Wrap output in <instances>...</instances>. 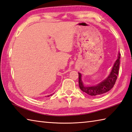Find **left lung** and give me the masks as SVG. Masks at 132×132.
Instances as JSON below:
<instances>
[{
  "label": "left lung",
  "mask_w": 132,
  "mask_h": 132,
  "mask_svg": "<svg viewBox=\"0 0 132 132\" xmlns=\"http://www.w3.org/2000/svg\"><path fill=\"white\" fill-rule=\"evenodd\" d=\"M120 53H118V58L114 63L108 76L103 81L95 86H85L81 80V74L79 73V86L80 89L84 93L91 96H99L105 94L113 87L116 83L118 75L119 67L120 63Z\"/></svg>",
  "instance_id": "1"
}]
</instances>
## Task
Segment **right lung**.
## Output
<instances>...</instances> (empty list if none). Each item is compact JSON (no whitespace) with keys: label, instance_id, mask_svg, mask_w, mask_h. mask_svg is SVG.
<instances>
[{"label":"right lung","instance_id":"add662e5","mask_svg":"<svg viewBox=\"0 0 132 132\" xmlns=\"http://www.w3.org/2000/svg\"><path fill=\"white\" fill-rule=\"evenodd\" d=\"M52 95V94H51V95H47V96H46L45 97H49V96H51Z\"/></svg>","mask_w":132,"mask_h":132}]
</instances>
